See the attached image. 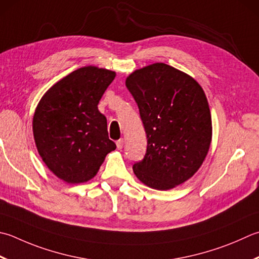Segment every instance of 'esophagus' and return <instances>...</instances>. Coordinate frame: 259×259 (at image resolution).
<instances>
[{"mask_svg": "<svg viewBox=\"0 0 259 259\" xmlns=\"http://www.w3.org/2000/svg\"><path fill=\"white\" fill-rule=\"evenodd\" d=\"M123 144H124V141H123V139L121 138V139H119L118 141H116V148L118 149H121L123 147Z\"/></svg>", "mask_w": 259, "mask_h": 259, "instance_id": "obj_1", "label": "esophagus"}]
</instances>
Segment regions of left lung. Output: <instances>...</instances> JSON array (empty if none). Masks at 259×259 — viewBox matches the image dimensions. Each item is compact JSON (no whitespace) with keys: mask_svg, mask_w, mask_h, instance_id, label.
Listing matches in <instances>:
<instances>
[{"mask_svg":"<svg viewBox=\"0 0 259 259\" xmlns=\"http://www.w3.org/2000/svg\"><path fill=\"white\" fill-rule=\"evenodd\" d=\"M125 86L138 104L147 135L143 160L134 173L147 186L166 191L191 179L212 139L211 113L196 80L164 63L137 69Z\"/></svg>","mask_w":259,"mask_h":259,"instance_id":"left-lung-1","label":"left lung"}]
</instances>
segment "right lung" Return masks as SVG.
<instances>
[{
	"instance_id": "right-lung-1",
	"label": "right lung",
	"mask_w": 259,
	"mask_h": 259,
	"mask_svg": "<svg viewBox=\"0 0 259 259\" xmlns=\"http://www.w3.org/2000/svg\"><path fill=\"white\" fill-rule=\"evenodd\" d=\"M115 73L86 66L54 84L34 111V143L44 163L69 184L88 182L116 148L98 104Z\"/></svg>"
}]
</instances>
